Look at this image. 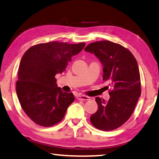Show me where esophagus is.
Returning <instances> with one entry per match:
<instances>
[{
	"instance_id": "obj_1",
	"label": "esophagus",
	"mask_w": 159,
	"mask_h": 159,
	"mask_svg": "<svg viewBox=\"0 0 159 159\" xmlns=\"http://www.w3.org/2000/svg\"><path fill=\"white\" fill-rule=\"evenodd\" d=\"M77 98L80 100H83V101H87V100H89L90 97L88 96H85V95H78Z\"/></svg>"
}]
</instances>
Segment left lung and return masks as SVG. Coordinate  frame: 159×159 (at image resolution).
<instances>
[{
    "label": "left lung",
    "mask_w": 159,
    "mask_h": 159,
    "mask_svg": "<svg viewBox=\"0 0 159 159\" xmlns=\"http://www.w3.org/2000/svg\"><path fill=\"white\" fill-rule=\"evenodd\" d=\"M84 51L94 54L103 65V80L111 90L108 102L96 97L98 109L90 117L95 128L114 130L130 118L141 96V80L137 62L123 46L103 40L90 43Z\"/></svg>",
    "instance_id": "obj_1"
}]
</instances>
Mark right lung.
<instances>
[{
  "label": "right lung",
  "mask_w": 159,
  "mask_h": 159,
  "mask_svg": "<svg viewBox=\"0 0 159 159\" xmlns=\"http://www.w3.org/2000/svg\"><path fill=\"white\" fill-rule=\"evenodd\" d=\"M84 46V43H40L29 48L22 57L16 94L23 111L38 125L57 124L74 102L72 93L57 87L55 75L62 74L72 56L81 52Z\"/></svg>",
  "instance_id": "right-lung-1"
}]
</instances>
